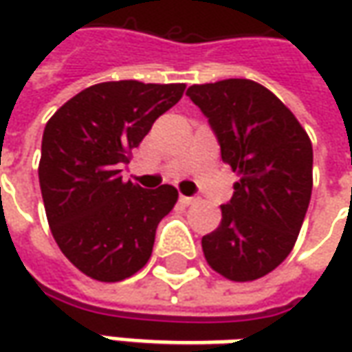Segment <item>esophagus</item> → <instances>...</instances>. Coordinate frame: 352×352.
I'll list each match as a JSON object with an SVG mask.
<instances>
[{"instance_id":"obj_1","label":"esophagus","mask_w":352,"mask_h":352,"mask_svg":"<svg viewBox=\"0 0 352 352\" xmlns=\"http://www.w3.org/2000/svg\"><path fill=\"white\" fill-rule=\"evenodd\" d=\"M180 201H182L184 206H192V204H196L197 197H190V196H180Z\"/></svg>"}]
</instances>
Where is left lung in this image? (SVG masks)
<instances>
[{
	"instance_id": "8db88e82",
	"label": "left lung",
	"mask_w": 352,
	"mask_h": 352,
	"mask_svg": "<svg viewBox=\"0 0 352 352\" xmlns=\"http://www.w3.org/2000/svg\"><path fill=\"white\" fill-rule=\"evenodd\" d=\"M186 96L210 119L223 162L239 176L221 223L201 239L204 256L227 280H258L290 254L302 229L314 186L311 141L258 82L194 84Z\"/></svg>"
}]
</instances>
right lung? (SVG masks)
<instances>
[{
	"label": "right lung",
	"instance_id": "right-lung-1",
	"mask_svg": "<svg viewBox=\"0 0 352 352\" xmlns=\"http://www.w3.org/2000/svg\"><path fill=\"white\" fill-rule=\"evenodd\" d=\"M184 89L186 84L102 82L48 119L38 162L45 211L56 245L86 276L121 282L148 263L156 227L178 201V190L123 182L119 166Z\"/></svg>",
	"mask_w": 352,
	"mask_h": 352
}]
</instances>
